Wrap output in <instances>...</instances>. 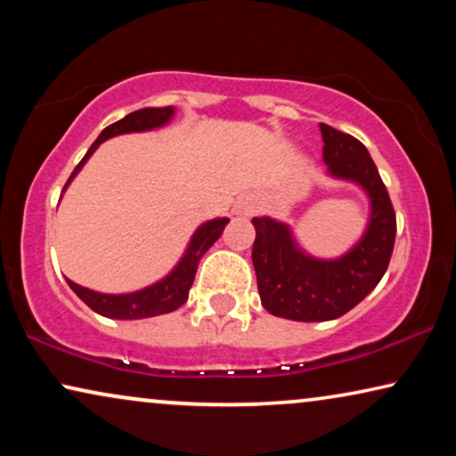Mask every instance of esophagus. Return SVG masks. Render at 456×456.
Here are the masks:
<instances>
[{"mask_svg":"<svg viewBox=\"0 0 456 456\" xmlns=\"http://www.w3.org/2000/svg\"><path fill=\"white\" fill-rule=\"evenodd\" d=\"M240 209H242V214H253L255 211V205L253 203H245V205H240Z\"/></svg>","mask_w":456,"mask_h":456,"instance_id":"34e87169","label":"esophagus"}]
</instances>
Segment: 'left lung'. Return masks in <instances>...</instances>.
Here are the masks:
<instances>
[{"label":"left lung","instance_id":"left-lung-1","mask_svg":"<svg viewBox=\"0 0 456 456\" xmlns=\"http://www.w3.org/2000/svg\"><path fill=\"white\" fill-rule=\"evenodd\" d=\"M323 164L332 178L367 192L370 222L361 240L338 259H315L297 245L289 224L253 217V267L261 305L295 322H328L345 315L376 289L388 270L396 216L370 151L354 136L320 124Z\"/></svg>","mask_w":456,"mask_h":456}]
</instances>
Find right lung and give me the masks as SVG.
<instances>
[{"label":"right lung","mask_w":456,"mask_h":456,"mask_svg":"<svg viewBox=\"0 0 456 456\" xmlns=\"http://www.w3.org/2000/svg\"><path fill=\"white\" fill-rule=\"evenodd\" d=\"M172 118H174V108L172 105H167V108L136 110L133 114L124 116L122 120L110 124L108 128L102 130V134H99L97 141L93 142L83 161L74 167L72 176L68 178L64 191L68 189V184L72 183V178L80 172V167L86 164V159L95 153V149L102 145L103 141H108L111 136H118V134L145 133V130L161 128L166 126ZM228 222H230L228 217H216V220L201 224V226L195 230V234H192L189 247H186V251L183 257H180L176 267H174L166 278H161L159 282L147 286V289H141L136 292H126V295H105V292H95L91 289H85V286L72 282V280H68V286H70V289L77 292L80 301L89 305L95 314L110 317V320H142V317L170 314V311L178 309L180 305L186 303L192 280H195L199 261H201L205 253H208V248L220 239Z\"/></svg>","instance_id":"add662e5"}]
</instances>
